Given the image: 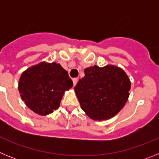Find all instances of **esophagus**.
Listing matches in <instances>:
<instances>
[{
	"mask_svg": "<svg viewBox=\"0 0 159 159\" xmlns=\"http://www.w3.org/2000/svg\"><path fill=\"white\" fill-rule=\"evenodd\" d=\"M72 80H73V84H74V86H75V85H76V84H77V82H78V79L74 78Z\"/></svg>",
	"mask_w": 159,
	"mask_h": 159,
	"instance_id": "34e87169",
	"label": "esophagus"
}]
</instances>
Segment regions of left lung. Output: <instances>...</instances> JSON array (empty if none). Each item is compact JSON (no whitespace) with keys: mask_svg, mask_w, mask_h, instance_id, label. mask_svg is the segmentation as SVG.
I'll return each mask as SVG.
<instances>
[{"mask_svg":"<svg viewBox=\"0 0 159 159\" xmlns=\"http://www.w3.org/2000/svg\"><path fill=\"white\" fill-rule=\"evenodd\" d=\"M75 92L82 110L93 120H107L123 109L129 98L130 80L121 67L94 65L84 70Z\"/></svg>","mask_w":159,"mask_h":159,"instance_id":"8db88e82","label":"left lung"}]
</instances>
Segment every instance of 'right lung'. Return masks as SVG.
Instances as JSON below:
<instances>
[{
    "label": "right lung",
    "mask_w": 159,
    "mask_h": 159,
    "mask_svg": "<svg viewBox=\"0 0 159 159\" xmlns=\"http://www.w3.org/2000/svg\"><path fill=\"white\" fill-rule=\"evenodd\" d=\"M72 86L68 73L60 64L43 61L22 72L18 90L30 110L48 116L60 107L64 92Z\"/></svg>",
    "instance_id": "obj_1"
}]
</instances>
